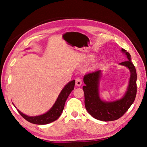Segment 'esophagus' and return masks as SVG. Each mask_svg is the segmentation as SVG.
Returning <instances> with one entry per match:
<instances>
[{"mask_svg": "<svg viewBox=\"0 0 147 147\" xmlns=\"http://www.w3.org/2000/svg\"><path fill=\"white\" fill-rule=\"evenodd\" d=\"M82 80H81L80 78H76V85L80 86L82 85Z\"/></svg>", "mask_w": 147, "mask_h": 147, "instance_id": "1", "label": "esophagus"}]
</instances>
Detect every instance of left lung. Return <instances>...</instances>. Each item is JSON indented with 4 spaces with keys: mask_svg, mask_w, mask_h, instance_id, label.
Here are the masks:
<instances>
[{
    "mask_svg": "<svg viewBox=\"0 0 147 147\" xmlns=\"http://www.w3.org/2000/svg\"><path fill=\"white\" fill-rule=\"evenodd\" d=\"M122 52L127 55L128 61L119 63L128 67L130 71L129 85L124 96L113 102L102 101L99 97L98 85L101 70L89 73L84 76L83 86L85 94V106L88 112L94 118L103 121H111L119 119L128 111L136 98L137 92V74L135 67L131 61V56L123 49Z\"/></svg>",
    "mask_w": 147,
    "mask_h": 147,
    "instance_id": "obj_1",
    "label": "left lung"
}]
</instances>
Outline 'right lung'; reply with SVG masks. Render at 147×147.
Here are the masks:
<instances>
[{
    "instance_id": "add662e5",
    "label": "right lung",
    "mask_w": 147,
    "mask_h": 147,
    "mask_svg": "<svg viewBox=\"0 0 147 147\" xmlns=\"http://www.w3.org/2000/svg\"><path fill=\"white\" fill-rule=\"evenodd\" d=\"M74 80L69 82L62 90L53 106L47 113L41 115L36 117H29L23 114L18 109L17 111L20 114V115L26 121L35 124L44 125L53 122V121L58 119L61 115L63 108H64L65 101L69 94L74 89Z\"/></svg>"
}]
</instances>
